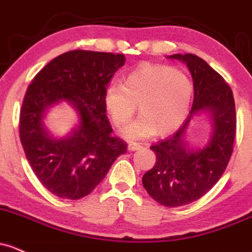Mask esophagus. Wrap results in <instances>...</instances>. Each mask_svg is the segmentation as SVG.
<instances>
[{
	"mask_svg": "<svg viewBox=\"0 0 252 252\" xmlns=\"http://www.w3.org/2000/svg\"><path fill=\"white\" fill-rule=\"evenodd\" d=\"M139 149H141L140 144H136V142H130V144H128L129 151H136V150Z\"/></svg>",
	"mask_w": 252,
	"mask_h": 252,
	"instance_id": "obj_1",
	"label": "esophagus"
}]
</instances>
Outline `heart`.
<instances>
[{"instance_id":"obj_1","label":"heart","mask_w":252,"mask_h":252,"mask_svg":"<svg viewBox=\"0 0 252 252\" xmlns=\"http://www.w3.org/2000/svg\"><path fill=\"white\" fill-rule=\"evenodd\" d=\"M194 88L183 70L164 64H144L124 78L110 84L103 103L117 126H126L136 111L140 116L123 130L129 140L154 134L168 135L179 129L190 112Z\"/></svg>"}]
</instances>
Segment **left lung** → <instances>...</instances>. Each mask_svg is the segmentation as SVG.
Masks as SVG:
<instances>
[{
  "mask_svg": "<svg viewBox=\"0 0 252 252\" xmlns=\"http://www.w3.org/2000/svg\"><path fill=\"white\" fill-rule=\"evenodd\" d=\"M188 65L194 83V102L190 116L171 136L152 145L156 155L154 168L142 177L150 196L166 207L194 202L210 191L228 166L235 138L236 116L233 91L225 80L202 58L191 53L168 56ZM208 113L213 133L201 149L185 141L192 117Z\"/></svg>",
  "mask_w": 252,
  "mask_h": 252,
  "instance_id": "1",
  "label": "left lung"
}]
</instances>
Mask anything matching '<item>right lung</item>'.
I'll return each mask as SVG.
<instances>
[{
    "label": "right lung",
    "mask_w": 252,
    "mask_h": 252,
    "mask_svg": "<svg viewBox=\"0 0 252 252\" xmlns=\"http://www.w3.org/2000/svg\"><path fill=\"white\" fill-rule=\"evenodd\" d=\"M121 53L74 50L53 58L32 79L23 100L19 136L25 156L42 185L62 199L90 194L126 154L122 139L112 135L103 94L123 67ZM65 100L79 114V124L64 138H53L43 117Z\"/></svg>",
    "instance_id": "add662e5"
}]
</instances>
